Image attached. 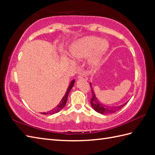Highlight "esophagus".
Wrapping results in <instances>:
<instances>
[{
	"instance_id": "esophagus-1",
	"label": "esophagus",
	"mask_w": 155,
	"mask_h": 155,
	"mask_svg": "<svg viewBox=\"0 0 155 155\" xmlns=\"http://www.w3.org/2000/svg\"><path fill=\"white\" fill-rule=\"evenodd\" d=\"M78 79H84V80H88V78L86 77L83 74H79L77 76Z\"/></svg>"
}]
</instances>
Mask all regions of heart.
Wrapping results in <instances>:
<instances>
[{
	"label": "heart",
	"instance_id": "obj_1",
	"mask_svg": "<svg viewBox=\"0 0 155 155\" xmlns=\"http://www.w3.org/2000/svg\"><path fill=\"white\" fill-rule=\"evenodd\" d=\"M109 48V44L99 37L86 36L75 41L71 46V55L74 59L80 60L88 56V63L92 68L98 67L103 57Z\"/></svg>",
	"mask_w": 155,
	"mask_h": 155
}]
</instances>
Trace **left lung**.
Wrapping results in <instances>:
<instances>
[{
	"instance_id": "left-lung-1",
	"label": "left lung",
	"mask_w": 155,
	"mask_h": 155,
	"mask_svg": "<svg viewBox=\"0 0 155 155\" xmlns=\"http://www.w3.org/2000/svg\"><path fill=\"white\" fill-rule=\"evenodd\" d=\"M90 85H91V91H92V98L91 99V104L92 108L94 109L96 111H97V112H98L101 114H113V113L116 112L117 111L120 110V109H121L122 107H123L125 104H127V102H125V104H122V105L118 106H114V107H110L106 105H104V104L101 103L99 101L98 98H96L95 93L94 92V90L92 88V84L90 83Z\"/></svg>"
}]
</instances>
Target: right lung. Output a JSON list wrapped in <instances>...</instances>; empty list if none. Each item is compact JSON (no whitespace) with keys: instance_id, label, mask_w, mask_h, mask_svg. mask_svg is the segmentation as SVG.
Segmentation results:
<instances>
[{"instance_id":"add662e5","label":"right lung","mask_w":155,"mask_h":155,"mask_svg":"<svg viewBox=\"0 0 155 155\" xmlns=\"http://www.w3.org/2000/svg\"><path fill=\"white\" fill-rule=\"evenodd\" d=\"M74 84V80H73V81L71 82V83H70V84L69 86V87H68V88L67 90V92L65 93V94H64V96L63 97V98L61 99V100L60 101V102L59 103L58 105H57V106L55 107H54L53 110L48 111V112H43V113H41V114H44V115H52V114H56L57 112H59V111H61V110H62L63 107L65 106V105H66V103H67V101L68 95H69V92L71 91V90L72 89V88L73 87Z\"/></svg>"}]
</instances>
